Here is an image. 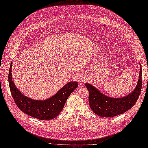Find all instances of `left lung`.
<instances>
[{"label": "left lung", "mask_w": 148, "mask_h": 148, "mask_svg": "<svg viewBox=\"0 0 148 148\" xmlns=\"http://www.w3.org/2000/svg\"><path fill=\"white\" fill-rule=\"evenodd\" d=\"M140 68L139 79L135 89L128 95L122 98L108 97L92 85L85 84L89 91V103L92 110L101 117L110 118L125 113L132 108L137 101L142 89L141 65Z\"/></svg>", "instance_id": "1"}]
</instances>
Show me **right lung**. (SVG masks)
I'll return each instance as SVG.
<instances>
[{
    "label": "right lung",
    "mask_w": 148,
    "mask_h": 148,
    "mask_svg": "<svg viewBox=\"0 0 148 148\" xmlns=\"http://www.w3.org/2000/svg\"><path fill=\"white\" fill-rule=\"evenodd\" d=\"M12 63L9 71L8 82L14 101L23 112L38 119L47 121L56 118L63 109L69 96L78 86L77 82H71L49 99L42 101L32 99L23 95L15 87L12 79Z\"/></svg>",
    "instance_id": "add662e5"
}]
</instances>
